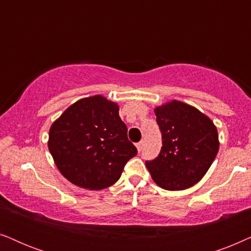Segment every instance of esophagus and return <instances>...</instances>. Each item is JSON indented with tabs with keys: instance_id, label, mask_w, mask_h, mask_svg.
<instances>
[{
	"instance_id": "esophagus-1",
	"label": "esophagus",
	"mask_w": 251,
	"mask_h": 251,
	"mask_svg": "<svg viewBox=\"0 0 251 251\" xmlns=\"http://www.w3.org/2000/svg\"><path fill=\"white\" fill-rule=\"evenodd\" d=\"M143 145H144V142H139V143H137V150H138V152H140V151L143 150Z\"/></svg>"
}]
</instances>
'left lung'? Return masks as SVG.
Here are the masks:
<instances>
[{
	"instance_id": "8db88e82",
	"label": "left lung",
	"mask_w": 251,
	"mask_h": 251,
	"mask_svg": "<svg viewBox=\"0 0 251 251\" xmlns=\"http://www.w3.org/2000/svg\"><path fill=\"white\" fill-rule=\"evenodd\" d=\"M154 112L162 133V147L159 156L146 161L152 179L168 191L193 186L217 155V128L198 108L178 100L161 105Z\"/></svg>"
}]
</instances>
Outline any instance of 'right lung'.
Wrapping results in <instances>:
<instances>
[{
	"instance_id": "add662e5",
	"label": "right lung",
	"mask_w": 251,
	"mask_h": 251,
	"mask_svg": "<svg viewBox=\"0 0 251 251\" xmlns=\"http://www.w3.org/2000/svg\"><path fill=\"white\" fill-rule=\"evenodd\" d=\"M116 102L100 95L71 105L51 126L48 147L61 175L76 186L102 190L137 154Z\"/></svg>"
}]
</instances>
